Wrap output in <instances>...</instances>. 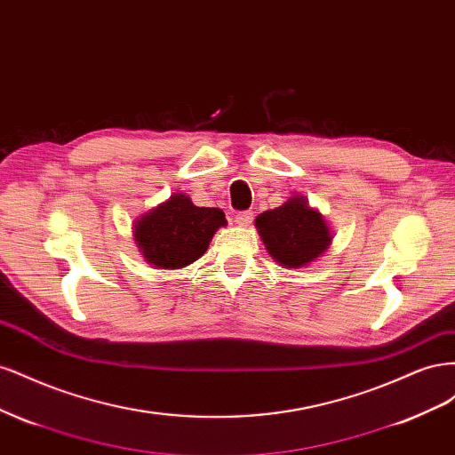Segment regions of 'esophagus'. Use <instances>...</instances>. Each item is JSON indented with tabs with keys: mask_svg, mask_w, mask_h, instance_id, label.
Returning a JSON list of instances; mask_svg holds the SVG:
<instances>
[{
	"mask_svg": "<svg viewBox=\"0 0 455 455\" xmlns=\"http://www.w3.org/2000/svg\"><path fill=\"white\" fill-rule=\"evenodd\" d=\"M252 218H254V214H252V211H243V212H237L235 214V222L239 224V226H251L252 224Z\"/></svg>",
	"mask_w": 455,
	"mask_h": 455,
	"instance_id": "obj_1",
	"label": "esophagus"
}]
</instances>
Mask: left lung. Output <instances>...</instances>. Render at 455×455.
<instances>
[{
  "instance_id": "8db88e82",
  "label": "left lung",
  "mask_w": 455,
  "mask_h": 455,
  "mask_svg": "<svg viewBox=\"0 0 455 455\" xmlns=\"http://www.w3.org/2000/svg\"><path fill=\"white\" fill-rule=\"evenodd\" d=\"M256 228L267 252L284 267H304L319 258L332 241L324 218L304 196H294L256 218Z\"/></svg>"
}]
</instances>
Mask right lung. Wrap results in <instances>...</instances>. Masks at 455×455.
Listing matches in <instances>:
<instances>
[{"mask_svg":"<svg viewBox=\"0 0 455 455\" xmlns=\"http://www.w3.org/2000/svg\"><path fill=\"white\" fill-rule=\"evenodd\" d=\"M226 226L220 209L196 206L184 194H174L134 222V241L148 264L180 269L199 259L218 228Z\"/></svg>","mask_w":455,"mask_h":455,"instance_id":"obj_1","label":"right lung"}]
</instances>
